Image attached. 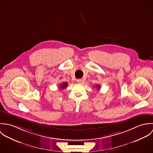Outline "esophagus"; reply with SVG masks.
I'll return each mask as SVG.
<instances>
[{
	"label": "esophagus",
	"instance_id": "obj_1",
	"mask_svg": "<svg viewBox=\"0 0 153 153\" xmlns=\"http://www.w3.org/2000/svg\"><path fill=\"white\" fill-rule=\"evenodd\" d=\"M77 82L81 84V83L83 82V79H77Z\"/></svg>",
	"mask_w": 153,
	"mask_h": 153
}]
</instances>
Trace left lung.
<instances>
[{
	"mask_svg": "<svg viewBox=\"0 0 153 153\" xmlns=\"http://www.w3.org/2000/svg\"><path fill=\"white\" fill-rule=\"evenodd\" d=\"M96 87H97V88L98 89H100V88H101L100 85H96Z\"/></svg>",
	"mask_w": 153,
	"mask_h": 153,
	"instance_id": "obj_1",
	"label": "left lung"
}]
</instances>
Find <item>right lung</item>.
<instances>
[{
    "label": "right lung",
    "mask_w": 153,
    "mask_h": 153,
    "mask_svg": "<svg viewBox=\"0 0 153 153\" xmlns=\"http://www.w3.org/2000/svg\"><path fill=\"white\" fill-rule=\"evenodd\" d=\"M67 86H68V83H67V82H62V84H61V85H59V87L63 89L65 88Z\"/></svg>",
    "instance_id": "1"
}]
</instances>
